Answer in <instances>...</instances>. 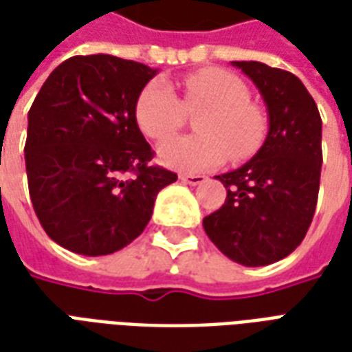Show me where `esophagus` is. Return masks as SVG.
<instances>
[{
	"mask_svg": "<svg viewBox=\"0 0 352 352\" xmlns=\"http://www.w3.org/2000/svg\"><path fill=\"white\" fill-rule=\"evenodd\" d=\"M179 179L184 182V184H189V186H200V184H204L206 176L204 174H182Z\"/></svg>",
	"mask_w": 352,
	"mask_h": 352,
	"instance_id": "esophagus-1",
	"label": "esophagus"
}]
</instances>
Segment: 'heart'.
<instances>
[{
	"instance_id": "b5f03b06",
	"label": "heart",
	"mask_w": 352,
	"mask_h": 352,
	"mask_svg": "<svg viewBox=\"0 0 352 352\" xmlns=\"http://www.w3.org/2000/svg\"><path fill=\"white\" fill-rule=\"evenodd\" d=\"M187 113H202L195 122L200 135L174 137L160 146V160L176 170H211L230 155L236 161L250 160L265 141V113L250 102L247 83L236 74L219 68L191 74L184 81L182 100L163 79H152L137 96V124L155 141L176 133Z\"/></svg>"
}]
</instances>
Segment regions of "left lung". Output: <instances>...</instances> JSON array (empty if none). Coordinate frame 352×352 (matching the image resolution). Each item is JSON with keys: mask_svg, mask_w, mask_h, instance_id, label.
I'll return each mask as SVG.
<instances>
[{"mask_svg": "<svg viewBox=\"0 0 352 352\" xmlns=\"http://www.w3.org/2000/svg\"><path fill=\"white\" fill-rule=\"evenodd\" d=\"M254 81L269 113L258 154L217 176L226 200L204 217V230L230 260L261 267L302 243L316 213L321 178V116L302 81L258 60H232Z\"/></svg>", "mask_w": 352, "mask_h": 352, "instance_id": "8db88e82", "label": "left lung"}]
</instances>
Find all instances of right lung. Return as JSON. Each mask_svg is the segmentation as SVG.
Instances as JSON below:
<instances>
[{
	"mask_svg": "<svg viewBox=\"0 0 352 352\" xmlns=\"http://www.w3.org/2000/svg\"><path fill=\"white\" fill-rule=\"evenodd\" d=\"M154 68L115 55L60 63L28 115L25 170L42 228L83 256L113 254L146 228L157 192L178 179L150 165L135 120Z\"/></svg>",
	"mask_w": 352,
	"mask_h": 352,
	"instance_id": "obj_1",
	"label": "right lung"
}]
</instances>
